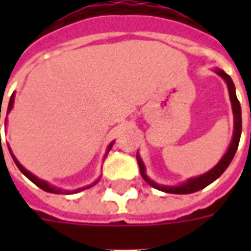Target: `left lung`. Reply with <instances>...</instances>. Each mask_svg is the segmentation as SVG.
Listing matches in <instances>:
<instances>
[{
	"label": "left lung",
	"mask_w": 251,
	"mask_h": 251,
	"mask_svg": "<svg viewBox=\"0 0 251 251\" xmlns=\"http://www.w3.org/2000/svg\"><path fill=\"white\" fill-rule=\"evenodd\" d=\"M218 74L221 75L225 80H226L227 86H228V93H230V99H231L232 104V111H234V137H232V142L227 153L223 156L221 161L218 163L216 167L211 169L210 172L201 175L199 177H195V179H189L187 183L179 185V187H164V185H158L156 183H153L152 180L149 179L145 174V168H144V164H142L141 158L137 156V161H138V165H140V172H141L142 179L147 181L148 184L152 185L153 188L160 189V191H164V192H168V194H192V192H196V191H200L204 187H207L208 184H211L212 181H215L219 176H221L225 171L227 169V167L230 165L231 160L235 156V152H237L238 145H239V138H241V133H242V115H241V104H239V100H238L237 95H235V87H234V83H232L231 77L227 75L225 71H221L218 70Z\"/></svg>",
	"instance_id": "obj_1"
}]
</instances>
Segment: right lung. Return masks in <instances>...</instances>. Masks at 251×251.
<instances>
[{
	"mask_svg": "<svg viewBox=\"0 0 251 251\" xmlns=\"http://www.w3.org/2000/svg\"><path fill=\"white\" fill-rule=\"evenodd\" d=\"M13 102H14V94H13V95H12V97H10V100H9L8 110L12 109V106H13ZM0 110H1V109H0ZM0 118H1V115H0ZM0 136H1V134H0ZM111 147H113V144H110L109 151H110V148H111ZM12 157H13L14 163H16V165H17V167H19L20 171H21V172H23V174H24L25 176H26V177H28V179H29L30 181H32V183H35V184L37 185L39 188L43 189V191H47V192H51V194H62V192H63V194H76V192H79V191H83V189L90 188V187H93V185H95V184H97V183H98V181H99V179H100V177H99L98 180H95V181H94L93 184L87 185V187H83V188L75 189V191H62V189L55 188V187H51V185H48V184H47V183H46V181H43V180L37 179L36 176H33V175L30 174V172H28V171H26V169H25L24 167H23V165H21V164H20L19 161H17L16 158H14V156H12Z\"/></svg>",
	"mask_w": 251,
	"mask_h": 251,
	"instance_id": "obj_1",
	"label": "right lung"
}]
</instances>
